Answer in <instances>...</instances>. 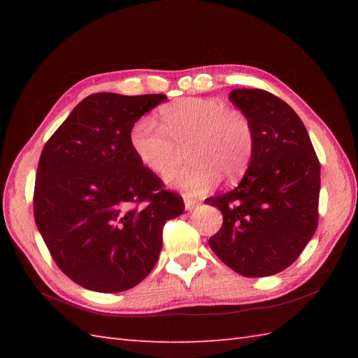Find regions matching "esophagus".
I'll list each match as a JSON object with an SVG mask.
<instances>
[{"mask_svg":"<svg viewBox=\"0 0 358 358\" xmlns=\"http://www.w3.org/2000/svg\"><path fill=\"white\" fill-rule=\"evenodd\" d=\"M196 206H199V201H196V200L185 199V208H186V210H194Z\"/></svg>","mask_w":358,"mask_h":358,"instance_id":"esophagus-1","label":"esophagus"}]
</instances>
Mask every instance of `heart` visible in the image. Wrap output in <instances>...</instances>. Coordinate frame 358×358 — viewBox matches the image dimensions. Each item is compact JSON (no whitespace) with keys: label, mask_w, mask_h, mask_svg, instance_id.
Masks as SVG:
<instances>
[{"label":"heart","mask_w":358,"mask_h":358,"mask_svg":"<svg viewBox=\"0 0 358 358\" xmlns=\"http://www.w3.org/2000/svg\"><path fill=\"white\" fill-rule=\"evenodd\" d=\"M162 127L144 117L131 129V146L138 162L162 175L174 164L178 148L188 146L186 166L166 173V183L189 195H201L220 178L237 180L254 154L250 120L217 98H183L159 110Z\"/></svg>","instance_id":"1"}]
</instances>
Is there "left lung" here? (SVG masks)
Instances as JSON below:
<instances>
[{
    "instance_id": "8db88e82",
    "label": "left lung",
    "mask_w": 358,
    "mask_h": 358,
    "mask_svg": "<svg viewBox=\"0 0 358 358\" xmlns=\"http://www.w3.org/2000/svg\"><path fill=\"white\" fill-rule=\"evenodd\" d=\"M234 106L254 127L248 169L232 191L206 204L223 214L209 246L243 277H268L291 266L317 229L320 163L300 117L262 89H234Z\"/></svg>"
}]
</instances>
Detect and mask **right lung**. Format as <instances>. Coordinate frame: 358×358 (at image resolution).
<instances>
[{"mask_svg": "<svg viewBox=\"0 0 358 358\" xmlns=\"http://www.w3.org/2000/svg\"><path fill=\"white\" fill-rule=\"evenodd\" d=\"M166 95L86 96L38 163L34 215L53 260L95 292L127 291L149 275L163 226L185 210L131 146V129Z\"/></svg>", "mask_w": 358, "mask_h": 358, "instance_id": "1", "label": "right lung"}]
</instances>
